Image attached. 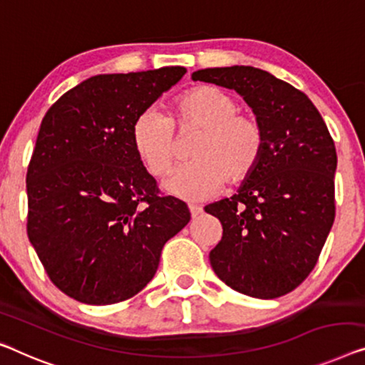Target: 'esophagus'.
<instances>
[{
	"instance_id": "obj_1",
	"label": "esophagus",
	"mask_w": 365,
	"mask_h": 365,
	"mask_svg": "<svg viewBox=\"0 0 365 365\" xmlns=\"http://www.w3.org/2000/svg\"><path fill=\"white\" fill-rule=\"evenodd\" d=\"M188 208H190V213H192L193 220H197V217L201 215V211H203V208H201V206H198V205H190Z\"/></svg>"
}]
</instances>
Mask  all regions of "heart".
I'll return each mask as SVG.
<instances>
[{
    "mask_svg": "<svg viewBox=\"0 0 365 365\" xmlns=\"http://www.w3.org/2000/svg\"><path fill=\"white\" fill-rule=\"evenodd\" d=\"M198 133L188 152L192 160L165 182L167 192L185 200H206L222 183L237 187L251 178L264 157L265 133L252 114L225 90L198 85L173 101L170 118L145 110L130 128V143L148 172L165 177L175 165L177 140Z\"/></svg>",
    "mask_w": 365,
    "mask_h": 365,
    "instance_id": "obj_1",
    "label": "heart"
}]
</instances>
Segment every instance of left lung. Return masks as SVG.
<instances>
[{
    "label": "left lung",
    "instance_id": "8db88e82",
    "mask_svg": "<svg viewBox=\"0 0 365 365\" xmlns=\"http://www.w3.org/2000/svg\"><path fill=\"white\" fill-rule=\"evenodd\" d=\"M192 78L236 90L265 133L254 175L205 208L222 226L211 267L244 295H285L314 269L334 222V140L312 100L265 70L235 65L197 70Z\"/></svg>",
    "mask_w": 365,
    "mask_h": 365
}]
</instances>
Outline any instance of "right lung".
Segmentation results:
<instances>
[{
    "label": "right lung",
    "instance_id": "1",
    "mask_svg": "<svg viewBox=\"0 0 365 365\" xmlns=\"http://www.w3.org/2000/svg\"><path fill=\"white\" fill-rule=\"evenodd\" d=\"M185 73L95 75L42 119L26 175L27 236L52 284L77 302L134 297L188 225L187 205L162 197L130 143L135 118Z\"/></svg>",
    "mask_w": 365,
    "mask_h": 365
}]
</instances>
